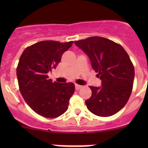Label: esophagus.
Masks as SVG:
<instances>
[{
  "mask_svg": "<svg viewBox=\"0 0 148 148\" xmlns=\"http://www.w3.org/2000/svg\"><path fill=\"white\" fill-rule=\"evenodd\" d=\"M75 90H80L81 88L82 87V86L79 85V84H75Z\"/></svg>",
  "mask_w": 148,
  "mask_h": 148,
  "instance_id": "esophagus-1",
  "label": "esophagus"
}]
</instances>
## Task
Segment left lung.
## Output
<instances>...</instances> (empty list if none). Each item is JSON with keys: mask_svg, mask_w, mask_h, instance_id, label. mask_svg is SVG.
<instances>
[{"mask_svg": "<svg viewBox=\"0 0 148 148\" xmlns=\"http://www.w3.org/2000/svg\"><path fill=\"white\" fill-rule=\"evenodd\" d=\"M74 44L88 56L92 67L101 80V87H92V95L85 101L89 110L108 117L125 107L133 90L134 66L120 44L102 37L87 38Z\"/></svg>", "mask_w": 148, "mask_h": 148, "instance_id": "1", "label": "left lung"}]
</instances>
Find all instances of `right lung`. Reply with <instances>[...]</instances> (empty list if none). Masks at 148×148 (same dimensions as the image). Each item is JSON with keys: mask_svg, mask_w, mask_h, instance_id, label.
I'll use <instances>...</instances> for the list:
<instances>
[{"mask_svg": "<svg viewBox=\"0 0 148 148\" xmlns=\"http://www.w3.org/2000/svg\"><path fill=\"white\" fill-rule=\"evenodd\" d=\"M73 43L43 40L26 48L21 56L17 67L20 92L26 103L43 117L53 119L64 113L75 92L73 83H53L47 75Z\"/></svg>", "mask_w": 148, "mask_h": 148, "instance_id": "right-lung-1", "label": "right lung"}]
</instances>
